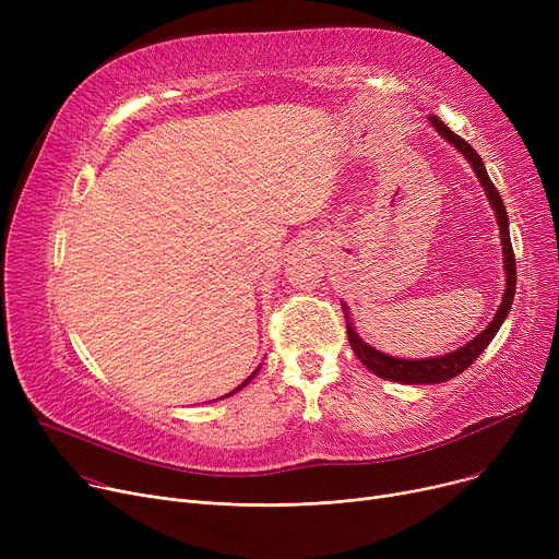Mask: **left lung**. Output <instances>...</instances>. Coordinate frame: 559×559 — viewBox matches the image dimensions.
Segmentation results:
<instances>
[{"instance_id":"1","label":"left lung","mask_w":559,"mask_h":559,"mask_svg":"<svg viewBox=\"0 0 559 559\" xmlns=\"http://www.w3.org/2000/svg\"><path fill=\"white\" fill-rule=\"evenodd\" d=\"M428 122L435 127V131L442 135L444 140H449L455 150L472 163L480 186L485 188V194L491 203L496 222H498V230H501V240H503V262H506V295L501 306H498L491 324L472 342H466L464 346H460L457 350H451L447 356H437V358H426V360H401L394 356L383 354L373 346H369L354 329V324L348 321V308L346 304H342L344 308V319H346V335H348V344L354 348V354L360 358V362L376 376L385 378V380H394V383H405V385H426V383H444V380L455 378L457 373H462L466 367H472L474 360L483 354V350L489 346V342L493 340V335L498 333V329L503 326V321L512 308L514 301V289H516V262H514V251H512V242H510V226H508V213L501 194L493 188L489 174L485 169L483 158L474 152V146L468 144L466 140H462L460 135H455L437 115H430Z\"/></svg>"}]
</instances>
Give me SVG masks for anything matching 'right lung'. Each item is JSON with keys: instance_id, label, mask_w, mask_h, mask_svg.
Here are the masks:
<instances>
[{"instance_id": "add662e5", "label": "right lung", "mask_w": 559, "mask_h": 559, "mask_svg": "<svg viewBox=\"0 0 559 559\" xmlns=\"http://www.w3.org/2000/svg\"><path fill=\"white\" fill-rule=\"evenodd\" d=\"M258 369H260V367H258ZM258 369H255V371H253V373H251V376H249V378H247V380H245V383H242V385H240V388H235V390H233V392H230V394H235V392H240V390H242V388H247V385H249V380H251V378H253V376H255V373H258ZM230 394H226V396H230Z\"/></svg>"}]
</instances>
